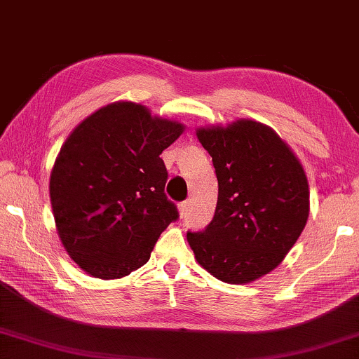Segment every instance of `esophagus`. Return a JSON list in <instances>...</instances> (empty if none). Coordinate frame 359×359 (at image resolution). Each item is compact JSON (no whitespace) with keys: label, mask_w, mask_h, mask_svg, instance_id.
Masks as SVG:
<instances>
[{"label":"esophagus","mask_w":359,"mask_h":359,"mask_svg":"<svg viewBox=\"0 0 359 359\" xmlns=\"http://www.w3.org/2000/svg\"><path fill=\"white\" fill-rule=\"evenodd\" d=\"M179 212H180V217H182V218H185V217H187V213L190 212V201H184V202H180V204H179Z\"/></svg>","instance_id":"34e87169"}]
</instances>
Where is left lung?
Masks as SVG:
<instances>
[{
  "mask_svg": "<svg viewBox=\"0 0 359 359\" xmlns=\"http://www.w3.org/2000/svg\"><path fill=\"white\" fill-rule=\"evenodd\" d=\"M218 179V202L204 229L187 232L198 262L223 283L245 284L281 264L309 217L303 166L270 127L238 121L199 128Z\"/></svg>",
  "mask_w": 359,
  "mask_h": 359,
  "instance_id": "left-lung-1",
  "label": "left lung"
}]
</instances>
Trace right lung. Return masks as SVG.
<instances>
[{"label":"right lung","instance_id":"1","mask_svg":"<svg viewBox=\"0 0 359 359\" xmlns=\"http://www.w3.org/2000/svg\"><path fill=\"white\" fill-rule=\"evenodd\" d=\"M182 132V123L117 102L86 117L64 142L51 171V207L64 248L89 275L117 279L138 270L179 219L160 154Z\"/></svg>","mask_w":359,"mask_h":359}]
</instances>
